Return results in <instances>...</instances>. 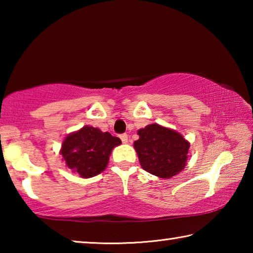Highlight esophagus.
Wrapping results in <instances>:
<instances>
[{
	"label": "esophagus",
	"mask_w": 253,
	"mask_h": 253,
	"mask_svg": "<svg viewBox=\"0 0 253 253\" xmlns=\"http://www.w3.org/2000/svg\"><path fill=\"white\" fill-rule=\"evenodd\" d=\"M119 137H121L122 142H123L124 144H126V143L128 142V135H127V134H122Z\"/></svg>",
	"instance_id": "esophagus-1"
}]
</instances>
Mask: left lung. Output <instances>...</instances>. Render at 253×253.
<instances>
[{
    "mask_svg": "<svg viewBox=\"0 0 253 253\" xmlns=\"http://www.w3.org/2000/svg\"><path fill=\"white\" fill-rule=\"evenodd\" d=\"M134 148L142 168L161 178H169L185 168L190 144L177 131L157 124L139 129Z\"/></svg>",
    "mask_w": 253,
    "mask_h": 253,
    "instance_id": "left-lung-1",
    "label": "left lung"
}]
</instances>
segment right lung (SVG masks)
<instances>
[{
  "mask_svg": "<svg viewBox=\"0 0 253 253\" xmlns=\"http://www.w3.org/2000/svg\"><path fill=\"white\" fill-rule=\"evenodd\" d=\"M119 144L122 140L108 131L84 126L66 137L61 155L68 168L81 177L89 178L106 169L111 151Z\"/></svg>",
  "mask_w": 253,
  "mask_h": 253,
  "instance_id": "obj_1",
  "label": "right lung"
}]
</instances>
